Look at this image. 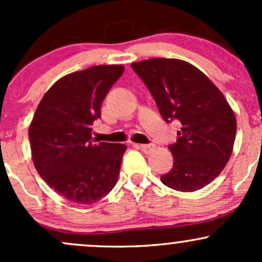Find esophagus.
Listing matches in <instances>:
<instances>
[{
	"instance_id": "1",
	"label": "esophagus",
	"mask_w": 262,
	"mask_h": 262,
	"mask_svg": "<svg viewBox=\"0 0 262 262\" xmlns=\"http://www.w3.org/2000/svg\"><path fill=\"white\" fill-rule=\"evenodd\" d=\"M139 148L143 150L144 152H151V151H154L155 145L154 144H140Z\"/></svg>"
}]
</instances>
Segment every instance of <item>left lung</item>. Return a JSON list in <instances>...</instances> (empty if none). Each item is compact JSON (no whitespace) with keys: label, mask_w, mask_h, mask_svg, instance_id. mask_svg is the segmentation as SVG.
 Listing matches in <instances>:
<instances>
[{"label":"left lung","mask_w":262,"mask_h":262,"mask_svg":"<svg viewBox=\"0 0 262 262\" xmlns=\"http://www.w3.org/2000/svg\"><path fill=\"white\" fill-rule=\"evenodd\" d=\"M166 123L181 122L175 144L169 145L173 166L160 177L181 192L203 188L229 160L236 119L223 93L196 66L179 59L154 58L133 62Z\"/></svg>","instance_id":"1"}]
</instances>
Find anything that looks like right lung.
<instances>
[{
	"label": "right lung",
	"instance_id": "right-lung-1",
	"mask_svg": "<svg viewBox=\"0 0 262 262\" xmlns=\"http://www.w3.org/2000/svg\"><path fill=\"white\" fill-rule=\"evenodd\" d=\"M124 66L69 74L48 90L29 125L32 159L41 179L74 203L92 204L116 186L124 144H93L91 125Z\"/></svg>",
	"mask_w": 262,
	"mask_h": 262
}]
</instances>
